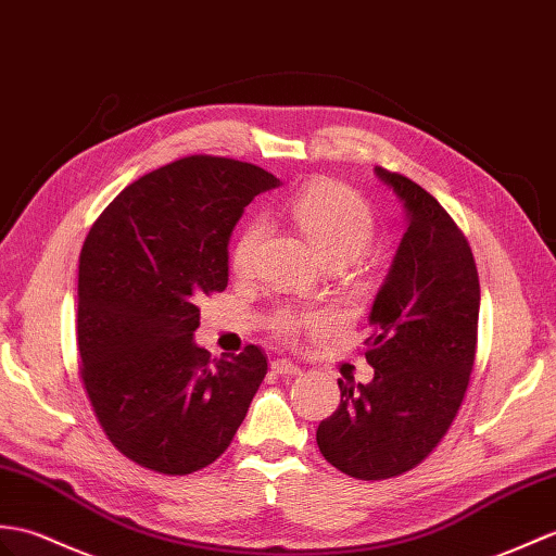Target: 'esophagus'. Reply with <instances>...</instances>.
Wrapping results in <instances>:
<instances>
[{"mask_svg": "<svg viewBox=\"0 0 556 556\" xmlns=\"http://www.w3.org/2000/svg\"><path fill=\"white\" fill-rule=\"evenodd\" d=\"M273 371L281 374V377H295V374H301V367L293 365L291 359H275Z\"/></svg>", "mask_w": 556, "mask_h": 556, "instance_id": "1", "label": "esophagus"}]
</instances>
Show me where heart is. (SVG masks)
I'll use <instances>...</instances> for the list:
<instances>
[{
    "mask_svg": "<svg viewBox=\"0 0 556 556\" xmlns=\"http://www.w3.org/2000/svg\"><path fill=\"white\" fill-rule=\"evenodd\" d=\"M283 213L303 231L305 239L313 243V249L327 265L351 263L353 257L369 247L374 229H377V219H374L369 203L351 187L337 182H313L303 187L283 203ZM263 217H249L241 225L229 255L231 269L237 275H247L251 269L255 249L263 241ZM315 325L317 317L313 315L281 313L273 319V327L287 339Z\"/></svg>",
    "mask_w": 556,
    "mask_h": 556,
    "instance_id": "b5f03b06",
    "label": "heart"
}]
</instances>
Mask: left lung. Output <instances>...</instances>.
Listing matches in <instances>:
<instances>
[{"instance_id":"obj_1","label":"left lung","mask_w":556,"mask_h":556,"mask_svg":"<svg viewBox=\"0 0 556 556\" xmlns=\"http://www.w3.org/2000/svg\"><path fill=\"white\" fill-rule=\"evenodd\" d=\"M407 213V231L369 313V383L339 381L341 403L317 426L329 464L359 481L415 469L441 443L467 393L481 287L455 219L412 179L374 167Z\"/></svg>"}]
</instances>
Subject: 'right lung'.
I'll return each instance as SVG.
<instances>
[{
    "label": "right lung",
    "instance_id": "obj_1",
    "mask_svg": "<svg viewBox=\"0 0 556 556\" xmlns=\"http://www.w3.org/2000/svg\"><path fill=\"white\" fill-rule=\"evenodd\" d=\"M279 179L187 156L125 187L89 229L77 275V348L109 441L139 467L185 476L229 447L267 374L257 345L211 359L199 303L227 289L229 237Z\"/></svg>",
    "mask_w": 556,
    "mask_h": 556
}]
</instances>
